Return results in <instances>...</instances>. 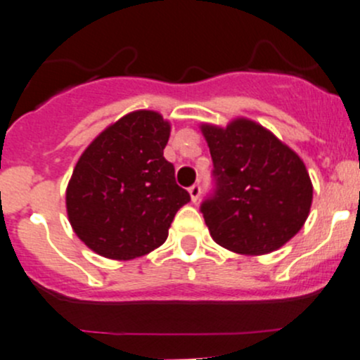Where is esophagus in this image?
Segmentation results:
<instances>
[{
  "instance_id": "obj_1",
  "label": "esophagus",
  "mask_w": 360,
  "mask_h": 360,
  "mask_svg": "<svg viewBox=\"0 0 360 360\" xmlns=\"http://www.w3.org/2000/svg\"><path fill=\"white\" fill-rule=\"evenodd\" d=\"M188 191H190L191 202H197L198 197H200V184H193V186L188 188Z\"/></svg>"
}]
</instances>
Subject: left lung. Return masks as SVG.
I'll use <instances>...</instances> for the list:
<instances>
[{
	"label": "left lung",
	"instance_id": "left-lung-1",
	"mask_svg": "<svg viewBox=\"0 0 360 360\" xmlns=\"http://www.w3.org/2000/svg\"><path fill=\"white\" fill-rule=\"evenodd\" d=\"M212 158V193L200 204L211 237L230 251L264 255L304 225L313 186L302 160L248 120L202 127Z\"/></svg>",
	"mask_w": 360,
	"mask_h": 360
}]
</instances>
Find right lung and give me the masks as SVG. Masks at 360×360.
<instances>
[{"label":"right lung","instance_id":"add662e5","mask_svg":"<svg viewBox=\"0 0 360 360\" xmlns=\"http://www.w3.org/2000/svg\"><path fill=\"white\" fill-rule=\"evenodd\" d=\"M170 124L137 110L103 130L77 162L66 211L79 239L95 253L131 260L162 246L190 193L163 156Z\"/></svg>","mask_w":360,"mask_h":360}]
</instances>
